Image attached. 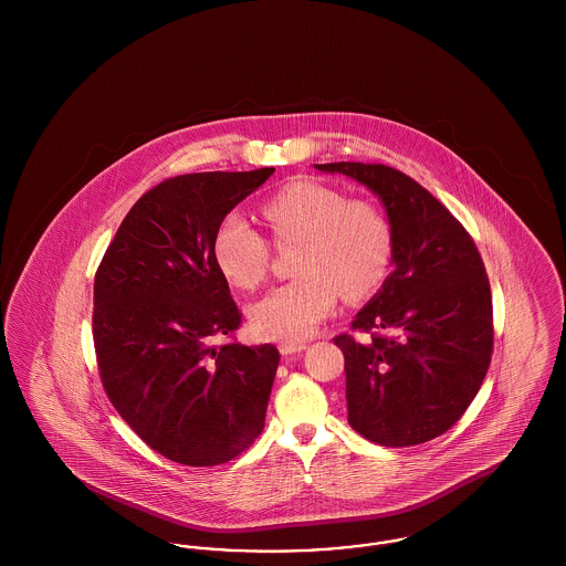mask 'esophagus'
<instances>
[{
    "label": "esophagus",
    "mask_w": 566,
    "mask_h": 566,
    "mask_svg": "<svg viewBox=\"0 0 566 566\" xmlns=\"http://www.w3.org/2000/svg\"><path fill=\"white\" fill-rule=\"evenodd\" d=\"M305 348H307V346H305V344H301V342H298V344H296V342H282V344H280V352H282L284 356H289V354H298V352H303Z\"/></svg>",
    "instance_id": "34e87169"
}]
</instances>
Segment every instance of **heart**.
I'll return each mask as SVG.
<instances>
[{"mask_svg": "<svg viewBox=\"0 0 566 566\" xmlns=\"http://www.w3.org/2000/svg\"><path fill=\"white\" fill-rule=\"evenodd\" d=\"M261 218L277 248L296 245L295 280L273 289L250 307L256 335L298 342L335 310L339 295H371L390 270L395 235L386 212L367 199L314 180H295L261 203ZM220 275L240 291L268 277L271 245L240 216H227L212 240Z\"/></svg>", "mask_w": 566, "mask_h": 566, "instance_id": "obj_1", "label": "heart"}]
</instances>
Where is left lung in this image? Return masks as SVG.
<instances>
[{
    "label": "left lung",
    "instance_id": "obj_1",
    "mask_svg": "<svg viewBox=\"0 0 566 566\" xmlns=\"http://www.w3.org/2000/svg\"><path fill=\"white\" fill-rule=\"evenodd\" d=\"M374 190L392 224L395 271L333 342L346 358L348 422L386 448L452 429L484 381L492 295L473 238L403 171L381 163H323Z\"/></svg>",
    "mask_w": 566,
    "mask_h": 566
}]
</instances>
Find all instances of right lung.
Here are the masks:
<instances>
[{
	"mask_svg": "<svg viewBox=\"0 0 566 566\" xmlns=\"http://www.w3.org/2000/svg\"><path fill=\"white\" fill-rule=\"evenodd\" d=\"M271 174L163 180L135 201L95 273L93 344L109 403L146 446L187 467L240 457L265 427L280 352L235 342L242 312L212 240Z\"/></svg>",
	"mask_w": 566,
	"mask_h": 566,
	"instance_id": "right-lung-1",
	"label": "right lung"
}]
</instances>
